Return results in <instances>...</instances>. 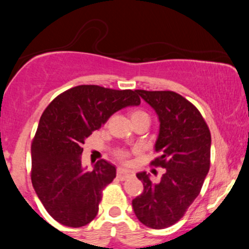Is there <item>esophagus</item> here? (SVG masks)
<instances>
[{
    "instance_id": "34e87169",
    "label": "esophagus",
    "mask_w": 249,
    "mask_h": 249,
    "mask_svg": "<svg viewBox=\"0 0 249 249\" xmlns=\"http://www.w3.org/2000/svg\"><path fill=\"white\" fill-rule=\"evenodd\" d=\"M133 176V172L130 170H126V168H123V167H118L117 168V177H118L121 180H125L130 177Z\"/></svg>"
}]
</instances>
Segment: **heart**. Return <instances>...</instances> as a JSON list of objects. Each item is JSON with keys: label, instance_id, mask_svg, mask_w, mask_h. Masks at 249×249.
Here are the masks:
<instances>
[{"label": "heart", "instance_id": "obj_1", "mask_svg": "<svg viewBox=\"0 0 249 249\" xmlns=\"http://www.w3.org/2000/svg\"><path fill=\"white\" fill-rule=\"evenodd\" d=\"M137 117H148L146 112H144V111H141V110H136L132 112V118H137ZM116 157L118 159H121V160L125 161L126 159L130 157V151L127 150H118L116 151Z\"/></svg>", "mask_w": 249, "mask_h": 249}]
</instances>
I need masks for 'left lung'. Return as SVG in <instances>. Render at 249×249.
<instances>
[{
	"label": "left lung",
	"instance_id": "1",
	"mask_svg": "<svg viewBox=\"0 0 249 249\" xmlns=\"http://www.w3.org/2000/svg\"><path fill=\"white\" fill-rule=\"evenodd\" d=\"M160 122L151 165L166 168L154 184L146 172L137 173L144 191L132 200L142 224L162 230L178 222L199 196L211 165V132L191 102L174 91L137 90Z\"/></svg>",
	"mask_w": 249,
	"mask_h": 249
}]
</instances>
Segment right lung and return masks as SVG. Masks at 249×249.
I'll return each instance as SVG.
<instances>
[{
    "instance_id": "obj_1",
    "label": "right lung",
    "mask_w": 249,
    "mask_h": 249,
    "mask_svg": "<svg viewBox=\"0 0 249 249\" xmlns=\"http://www.w3.org/2000/svg\"><path fill=\"white\" fill-rule=\"evenodd\" d=\"M139 104L137 90L78 85L45 108L31 144V182L59 224L77 228L96 218L103 190L116 178V167L101 159L92 171H84L82 145L117 111Z\"/></svg>"
}]
</instances>
